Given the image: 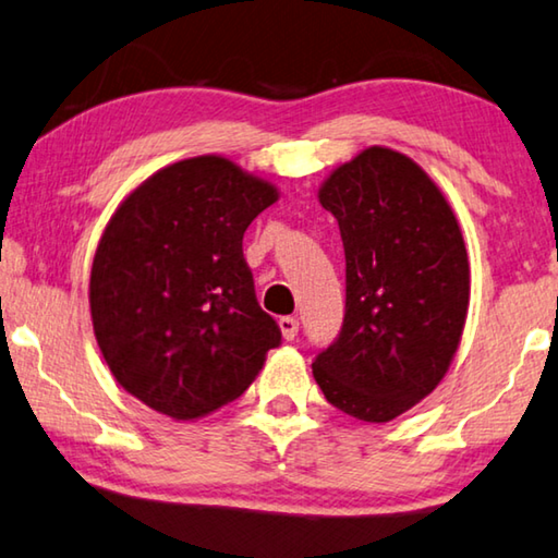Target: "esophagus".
I'll return each instance as SVG.
<instances>
[{
	"mask_svg": "<svg viewBox=\"0 0 558 558\" xmlns=\"http://www.w3.org/2000/svg\"><path fill=\"white\" fill-rule=\"evenodd\" d=\"M278 325H280V332H282V338L286 340H293V338H298V320L295 317H280L278 320Z\"/></svg>",
	"mask_w": 558,
	"mask_h": 558,
	"instance_id": "1",
	"label": "esophagus"
}]
</instances>
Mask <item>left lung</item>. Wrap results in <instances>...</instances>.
I'll list each match as a JSON object with an SVG mask.
<instances>
[{
	"instance_id": "8db88e82",
	"label": "left lung",
	"mask_w": 558,
	"mask_h": 558,
	"mask_svg": "<svg viewBox=\"0 0 558 558\" xmlns=\"http://www.w3.org/2000/svg\"><path fill=\"white\" fill-rule=\"evenodd\" d=\"M317 201L340 226L344 320L313 377L350 417L390 422L437 390L462 342L472 282L462 228L429 173L387 146L332 168Z\"/></svg>"
}]
</instances>
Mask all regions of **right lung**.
Here are the masks:
<instances>
[{
  "label": "right lung",
  "instance_id": "add662e5",
  "mask_svg": "<svg viewBox=\"0 0 558 558\" xmlns=\"http://www.w3.org/2000/svg\"><path fill=\"white\" fill-rule=\"evenodd\" d=\"M276 183L218 154L168 163L119 203L96 245L88 307L131 397L193 422L241 397L280 342L255 300L243 233Z\"/></svg>",
  "mask_w": 558,
  "mask_h": 558
}]
</instances>
